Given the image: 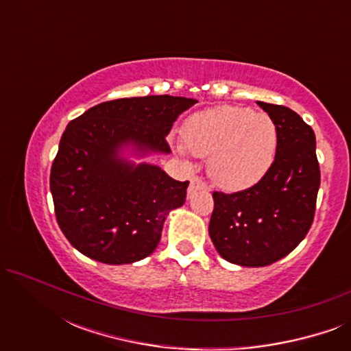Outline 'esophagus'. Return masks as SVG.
I'll list each match as a JSON object with an SVG mask.
<instances>
[{
	"label": "esophagus",
	"mask_w": 351,
	"mask_h": 351,
	"mask_svg": "<svg viewBox=\"0 0 351 351\" xmlns=\"http://www.w3.org/2000/svg\"><path fill=\"white\" fill-rule=\"evenodd\" d=\"M198 190H209L208 184L203 179H199V177H193L190 182V186H189V196L191 198V195H195Z\"/></svg>",
	"instance_id": "1"
}]
</instances>
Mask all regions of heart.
I'll use <instances>...</instances> for the list:
<instances>
[{
  "label": "heart",
  "mask_w": 351,
  "mask_h": 351,
  "mask_svg": "<svg viewBox=\"0 0 351 351\" xmlns=\"http://www.w3.org/2000/svg\"><path fill=\"white\" fill-rule=\"evenodd\" d=\"M278 131L270 117L251 108L219 105L186 118L182 155L208 158V172L225 190H244L261 182L275 161Z\"/></svg>",
  "instance_id": "b5f03b06"
}]
</instances>
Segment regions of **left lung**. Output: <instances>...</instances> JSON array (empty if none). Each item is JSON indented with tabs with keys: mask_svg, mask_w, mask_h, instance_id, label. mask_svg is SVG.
<instances>
[{
	"mask_svg": "<svg viewBox=\"0 0 351 351\" xmlns=\"http://www.w3.org/2000/svg\"><path fill=\"white\" fill-rule=\"evenodd\" d=\"M257 104L276 126L275 161L251 189L214 191L209 222L217 252L241 267H267L299 246L313 222L321 179L313 129L291 108Z\"/></svg>",
	"mask_w": 351,
	"mask_h": 351,
	"instance_id": "8db88e82",
	"label": "left lung"
}]
</instances>
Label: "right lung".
<instances>
[{"mask_svg": "<svg viewBox=\"0 0 351 351\" xmlns=\"http://www.w3.org/2000/svg\"><path fill=\"white\" fill-rule=\"evenodd\" d=\"M195 99L172 95L117 99L69 123L51 167L57 223L86 257L123 265L155 251L172 209L185 203L189 180L123 156L171 153L166 136Z\"/></svg>", "mask_w": 351, "mask_h": 351, "instance_id": "1", "label": "right lung"}]
</instances>
